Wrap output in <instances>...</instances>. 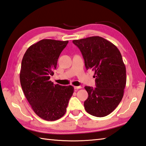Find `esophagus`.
Segmentation results:
<instances>
[{"label":"esophagus","mask_w":146,"mask_h":146,"mask_svg":"<svg viewBox=\"0 0 146 146\" xmlns=\"http://www.w3.org/2000/svg\"><path fill=\"white\" fill-rule=\"evenodd\" d=\"M74 88H75V90H78V89L82 88V86H74Z\"/></svg>","instance_id":"esophagus-1"}]
</instances>
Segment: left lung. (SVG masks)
<instances>
[{
    "mask_svg": "<svg viewBox=\"0 0 146 146\" xmlns=\"http://www.w3.org/2000/svg\"><path fill=\"white\" fill-rule=\"evenodd\" d=\"M73 42L82 52L86 69L95 71L96 87H85L88 94L84 102L85 110L95 117L107 116L122 100L126 85V69L120 52L113 43L100 36Z\"/></svg>",
    "mask_w": 146,
    "mask_h": 146,
    "instance_id": "8db88e82",
    "label": "left lung"
}]
</instances>
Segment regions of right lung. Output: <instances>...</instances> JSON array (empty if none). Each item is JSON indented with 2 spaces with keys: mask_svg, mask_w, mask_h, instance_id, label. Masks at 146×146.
<instances>
[{
  "mask_svg": "<svg viewBox=\"0 0 146 146\" xmlns=\"http://www.w3.org/2000/svg\"><path fill=\"white\" fill-rule=\"evenodd\" d=\"M68 43L42 39L27 49L22 60V89L34 111L45 120L54 121L63 117L73 94V86L54 85L49 80Z\"/></svg>",
  "mask_w": 146,
  "mask_h": 146,
  "instance_id": "add662e5",
  "label": "right lung"
}]
</instances>
